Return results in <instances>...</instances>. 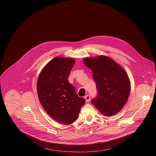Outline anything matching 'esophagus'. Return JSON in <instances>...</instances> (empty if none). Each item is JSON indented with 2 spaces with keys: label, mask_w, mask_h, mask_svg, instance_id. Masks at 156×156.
Here are the masks:
<instances>
[{
  "label": "esophagus",
  "mask_w": 156,
  "mask_h": 156,
  "mask_svg": "<svg viewBox=\"0 0 156 156\" xmlns=\"http://www.w3.org/2000/svg\"><path fill=\"white\" fill-rule=\"evenodd\" d=\"M85 100H86V101H87V102H89V101H90V95H85Z\"/></svg>",
  "instance_id": "34e87169"
}]
</instances>
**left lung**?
Returning <instances> with one entry per match:
<instances>
[{
	"instance_id": "8db88e82",
	"label": "left lung",
	"mask_w": 156,
	"mask_h": 156,
	"mask_svg": "<svg viewBox=\"0 0 156 156\" xmlns=\"http://www.w3.org/2000/svg\"><path fill=\"white\" fill-rule=\"evenodd\" d=\"M83 62L91 69L97 86V95L91 103L107 116L120 111L127 101L130 91V80L125 71L105 56L85 58Z\"/></svg>"
}]
</instances>
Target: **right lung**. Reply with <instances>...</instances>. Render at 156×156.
<instances>
[{
  "label": "right lung",
  "instance_id": "obj_1",
  "mask_svg": "<svg viewBox=\"0 0 156 156\" xmlns=\"http://www.w3.org/2000/svg\"><path fill=\"white\" fill-rule=\"evenodd\" d=\"M71 58L57 57L43 69L37 82V92L45 111L55 120L70 124L77 119L81 108L85 103L78 97L68 77L74 65Z\"/></svg>",
  "mask_w": 156,
  "mask_h": 156
}]
</instances>
